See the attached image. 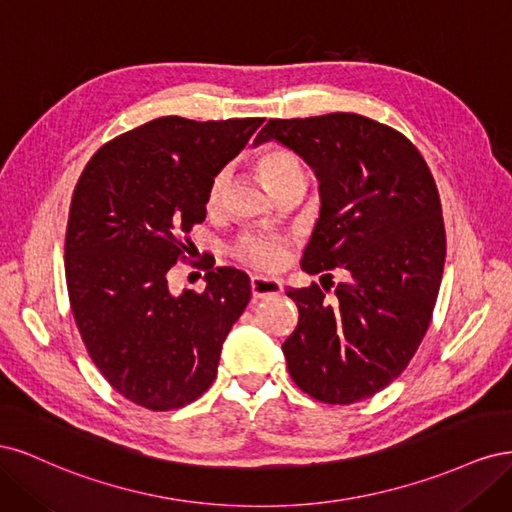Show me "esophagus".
I'll return each mask as SVG.
<instances>
[{
    "mask_svg": "<svg viewBox=\"0 0 512 512\" xmlns=\"http://www.w3.org/2000/svg\"><path fill=\"white\" fill-rule=\"evenodd\" d=\"M252 288V297L254 299H269L282 294V282L280 280H271V277H252L250 282Z\"/></svg>",
    "mask_w": 512,
    "mask_h": 512,
    "instance_id": "obj_1",
    "label": "esophagus"
}]
</instances>
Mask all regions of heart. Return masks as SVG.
Masks as SVG:
<instances>
[{
    "instance_id": "b5f03b06",
    "label": "heart",
    "mask_w": 512,
    "mask_h": 512,
    "mask_svg": "<svg viewBox=\"0 0 512 512\" xmlns=\"http://www.w3.org/2000/svg\"><path fill=\"white\" fill-rule=\"evenodd\" d=\"M254 168L260 179L267 183V188L277 194L286 183L292 179L305 177V170L301 160L294 156L290 149L284 147H267L254 158ZM228 185V170H220L209 183L207 190V209H218L224 200ZM288 252V243L284 239L275 237H262V235H241L237 243L232 245V256L241 260L243 265L258 269V271H271L280 267Z\"/></svg>"
}]
</instances>
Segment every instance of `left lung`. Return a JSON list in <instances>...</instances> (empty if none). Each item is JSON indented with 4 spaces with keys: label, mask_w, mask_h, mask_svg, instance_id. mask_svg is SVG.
Segmentation results:
<instances>
[{
    "label": "left lung",
    "mask_w": 512,
    "mask_h": 512,
    "mask_svg": "<svg viewBox=\"0 0 512 512\" xmlns=\"http://www.w3.org/2000/svg\"><path fill=\"white\" fill-rule=\"evenodd\" d=\"M271 138L320 181L301 267L350 273L331 301L318 284L286 292L299 307L282 344L290 378L322 404L348 406L389 386L429 329L446 258L440 194L408 138L363 115L269 119L254 143Z\"/></svg>",
    "instance_id": "obj_1"
}]
</instances>
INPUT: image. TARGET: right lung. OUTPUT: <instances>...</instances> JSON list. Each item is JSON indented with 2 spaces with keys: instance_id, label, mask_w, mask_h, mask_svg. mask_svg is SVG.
Wrapping results in <instances>:
<instances>
[{
  "instance_id": "obj_1",
  "label": "right lung",
  "mask_w": 512,
  "mask_h": 512,
  "mask_svg": "<svg viewBox=\"0 0 512 512\" xmlns=\"http://www.w3.org/2000/svg\"><path fill=\"white\" fill-rule=\"evenodd\" d=\"M265 119H151L104 143L76 181L66 228L74 322L100 374L132 404L168 412L215 380L222 344L252 297L232 267L175 294L170 271L205 220L211 179Z\"/></svg>"
}]
</instances>
